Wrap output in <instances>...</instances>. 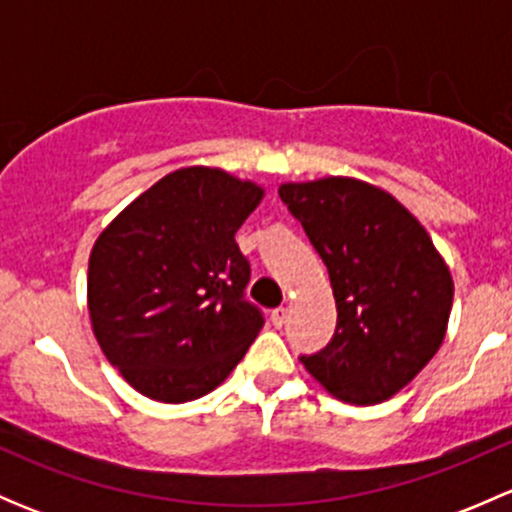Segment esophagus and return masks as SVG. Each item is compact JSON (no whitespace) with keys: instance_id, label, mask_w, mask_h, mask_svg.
I'll use <instances>...</instances> for the list:
<instances>
[{"instance_id":"1","label":"esophagus","mask_w":512,"mask_h":512,"mask_svg":"<svg viewBox=\"0 0 512 512\" xmlns=\"http://www.w3.org/2000/svg\"><path fill=\"white\" fill-rule=\"evenodd\" d=\"M287 309L285 307H277V309H272V314H270V322H272V327H285V322H287Z\"/></svg>"}]
</instances>
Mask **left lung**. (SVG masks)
<instances>
[{"instance_id": "left-lung-1", "label": "left lung", "mask_w": 512, "mask_h": 512, "mask_svg": "<svg viewBox=\"0 0 512 512\" xmlns=\"http://www.w3.org/2000/svg\"><path fill=\"white\" fill-rule=\"evenodd\" d=\"M280 198L327 265L337 329L302 364L334 399L356 406L399 394L446 337L453 280L414 215L356 178L282 183Z\"/></svg>"}]
</instances>
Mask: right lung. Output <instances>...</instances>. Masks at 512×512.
I'll return each instance as SVG.
<instances>
[{"instance_id": "obj_1", "label": "right lung", "mask_w": 512, "mask_h": 512, "mask_svg": "<svg viewBox=\"0 0 512 512\" xmlns=\"http://www.w3.org/2000/svg\"><path fill=\"white\" fill-rule=\"evenodd\" d=\"M265 190L220 168H180L138 195L89 257L96 342L153 401L210 394L240 364L265 317L245 299L250 262L235 232Z\"/></svg>"}]
</instances>
